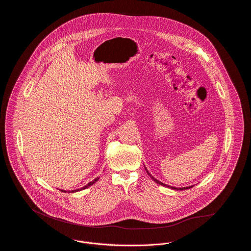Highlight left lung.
Masks as SVG:
<instances>
[{
	"mask_svg": "<svg viewBox=\"0 0 251 251\" xmlns=\"http://www.w3.org/2000/svg\"><path fill=\"white\" fill-rule=\"evenodd\" d=\"M146 171H147L148 175H149V176H150V177H151V179H153V180H154L155 182H157V183H159V184H161V185H163V186H167V187H169V188H171V189H174V190H180V191H181V190L189 189V188H192V187L194 186V185H191V186H187V187H179V188H178V187H173V186H169V185H167V184H165V183H163L162 181H159L158 179H156L155 178H154V177H153V176H152V175H151V173H150V172L148 171V169H147V168H146Z\"/></svg>",
	"mask_w": 251,
	"mask_h": 251,
	"instance_id": "8db88e82",
	"label": "left lung"
}]
</instances>
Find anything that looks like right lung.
<instances>
[{
  "instance_id": "right-lung-1",
  "label": "right lung",
  "mask_w": 251,
  "mask_h": 251,
  "mask_svg": "<svg viewBox=\"0 0 251 251\" xmlns=\"http://www.w3.org/2000/svg\"><path fill=\"white\" fill-rule=\"evenodd\" d=\"M100 179V178H96L95 179H93L92 181H90V182H88L86 185H84V187H82V188H79V189H76V190H72V191H66V190H61L62 192H64V193H75V192L78 191H82V190H84L85 188H87L88 186H91V185H93V183H95L96 181H98V179Z\"/></svg>"
}]
</instances>
